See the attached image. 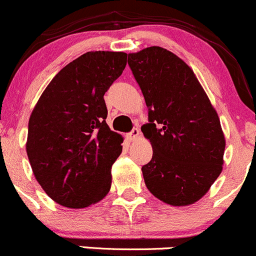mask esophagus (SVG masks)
I'll return each mask as SVG.
<instances>
[{"label": "esophagus", "instance_id": "34e87169", "mask_svg": "<svg viewBox=\"0 0 256 256\" xmlns=\"http://www.w3.org/2000/svg\"><path fill=\"white\" fill-rule=\"evenodd\" d=\"M139 134H140V130H139L138 128H133V130H132L130 133L127 134V138H128L130 142H133V140H136V138H138Z\"/></svg>", "mask_w": 256, "mask_h": 256}]
</instances>
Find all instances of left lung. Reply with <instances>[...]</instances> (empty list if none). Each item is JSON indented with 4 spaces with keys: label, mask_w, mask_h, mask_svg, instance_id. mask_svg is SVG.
Masks as SVG:
<instances>
[{
    "label": "left lung",
    "mask_w": 256,
    "mask_h": 256,
    "mask_svg": "<svg viewBox=\"0 0 256 256\" xmlns=\"http://www.w3.org/2000/svg\"><path fill=\"white\" fill-rule=\"evenodd\" d=\"M128 64L148 107L142 127L153 148L142 166L146 188L166 204H194L222 170L225 138L216 110L192 68L166 48L129 53Z\"/></svg>",
    "instance_id": "obj_1"
}]
</instances>
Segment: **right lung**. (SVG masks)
Masks as SVG:
<instances>
[{"label": "right lung", "instance_id": "right-lung-1", "mask_svg": "<svg viewBox=\"0 0 256 256\" xmlns=\"http://www.w3.org/2000/svg\"><path fill=\"white\" fill-rule=\"evenodd\" d=\"M126 64L124 52L84 53L54 76L32 110L30 164L46 194L60 206L87 208L110 192L123 136L106 123L103 96Z\"/></svg>", "mask_w": 256, "mask_h": 256}]
</instances>
